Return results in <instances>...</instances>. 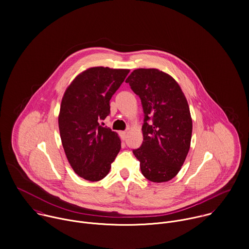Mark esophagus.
Wrapping results in <instances>:
<instances>
[{"label": "esophagus", "instance_id": "34e87169", "mask_svg": "<svg viewBox=\"0 0 249 249\" xmlns=\"http://www.w3.org/2000/svg\"><path fill=\"white\" fill-rule=\"evenodd\" d=\"M120 136H121V138H122L123 140H124L125 137H126V132H125V131H121V132H120Z\"/></svg>", "mask_w": 249, "mask_h": 249}]
</instances>
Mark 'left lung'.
Here are the masks:
<instances>
[{"label":"left lung","mask_w":249,"mask_h":249,"mask_svg":"<svg viewBox=\"0 0 249 249\" xmlns=\"http://www.w3.org/2000/svg\"><path fill=\"white\" fill-rule=\"evenodd\" d=\"M140 97L142 145L132 150L142 174L152 182L171 180L181 169L192 137V119L179 85L158 69H136L125 80Z\"/></svg>","instance_id":"obj_1"}]
</instances>
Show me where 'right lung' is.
<instances>
[{
	"instance_id": "1",
	"label": "right lung",
	"mask_w": 249,
	"mask_h": 249,
	"mask_svg": "<svg viewBox=\"0 0 249 249\" xmlns=\"http://www.w3.org/2000/svg\"><path fill=\"white\" fill-rule=\"evenodd\" d=\"M129 70L89 68L71 83L62 98L58 125L62 145L74 171L95 182L110 171L121 140L102 121L110 114V99Z\"/></svg>"
}]
</instances>
